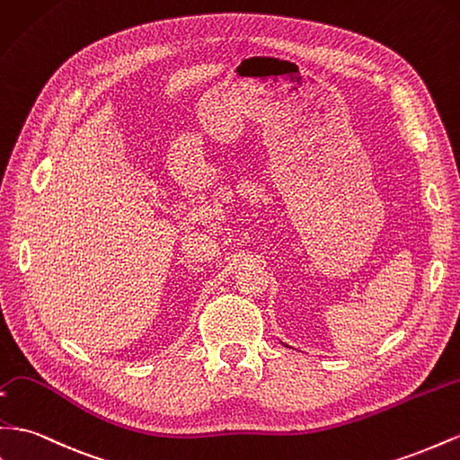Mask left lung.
<instances>
[{"label": "left lung", "mask_w": 460, "mask_h": 460, "mask_svg": "<svg viewBox=\"0 0 460 460\" xmlns=\"http://www.w3.org/2000/svg\"><path fill=\"white\" fill-rule=\"evenodd\" d=\"M284 346H288V344H284Z\"/></svg>", "instance_id": "8db88e82"}]
</instances>
